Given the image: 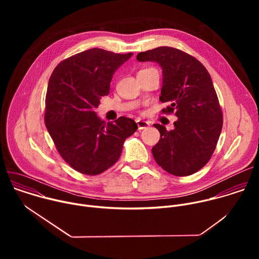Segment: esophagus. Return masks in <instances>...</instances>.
<instances>
[{"mask_svg":"<svg viewBox=\"0 0 259 259\" xmlns=\"http://www.w3.org/2000/svg\"><path fill=\"white\" fill-rule=\"evenodd\" d=\"M136 124H137V127H138V130H143V129H146L147 127L150 126V123L146 122V121H143V120H136Z\"/></svg>","mask_w":259,"mask_h":259,"instance_id":"34e87169","label":"esophagus"}]
</instances>
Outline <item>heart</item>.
Here are the masks:
<instances>
[{"label":"heart","instance_id":"heart-1","mask_svg":"<svg viewBox=\"0 0 259 259\" xmlns=\"http://www.w3.org/2000/svg\"><path fill=\"white\" fill-rule=\"evenodd\" d=\"M146 69H149V68H146ZM141 70H143V69H141Z\"/></svg>","mask_w":259,"mask_h":259}]
</instances>
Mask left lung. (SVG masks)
Listing matches in <instances>:
<instances>
[{
	"label": "left lung",
	"mask_w": 259,
	"mask_h": 259,
	"mask_svg": "<svg viewBox=\"0 0 259 259\" xmlns=\"http://www.w3.org/2000/svg\"><path fill=\"white\" fill-rule=\"evenodd\" d=\"M138 61H156L163 69L160 100L170 105L163 114H175L174 129L154 124L160 131L152 152L157 164L175 176H188L212 157L223 129L216 91L206 67L194 56L172 47L140 52Z\"/></svg>",
	"instance_id": "1"
}]
</instances>
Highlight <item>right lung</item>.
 I'll use <instances>...</instances> for the list:
<instances>
[{"mask_svg":"<svg viewBox=\"0 0 259 259\" xmlns=\"http://www.w3.org/2000/svg\"><path fill=\"white\" fill-rule=\"evenodd\" d=\"M131 56L93 48L62 60L49 79L45 125L61 158L82 174L98 175L116 164L137 130L132 119L106 124L95 113L114 72Z\"/></svg>","mask_w":259,"mask_h":259,"instance_id":"right-lung-1","label":"right lung"}]
</instances>
